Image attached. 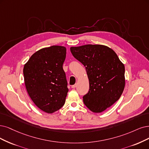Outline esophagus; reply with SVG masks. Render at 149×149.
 <instances>
[{"label":"esophagus","mask_w":149,"mask_h":149,"mask_svg":"<svg viewBox=\"0 0 149 149\" xmlns=\"http://www.w3.org/2000/svg\"><path fill=\"white\" fill-rule=\"evenodd\" d=\"M77 84H75V85H72V86H71V87L72 88H76V87H77Z\"/></svg>","instance_id":"obj_1"}]
</instances>
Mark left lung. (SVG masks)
I'll list each match as a JSON object with an SVG mask.
<instances>
[{"label":"left lung","instance_id":"obj_1","mask_svg":"<svg viewBox=\"0 0 149 149\" xmlns=\"http://www.w3.org/2000/svg\"><path fill=\"white\" fill-rule=\"evenodd\" d=\"M74 57L83 64L90 89L83 96L85 105L95 113L103 112L119 100L123 91L125 66L111 48L101 45L70 47Z\"/></svg>","mask_w":149,"mask_h":149}]
</instances>
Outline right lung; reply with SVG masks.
<instances>
[{
	"label": "right lung",
	"instance_id": "1",
	"mask_svg": "<svg viewBox=\"0 0 149 149\" xmlns=\"http://www.w3.org/2000/svg\"><path fill=\"white\" fill-rule=\"evenodd\" d=\"M65 56L64 47L53 45L33 54L24 66L27 93L36 105L48 113L64 106L69 91L63 68Z\"/></svg>",
	"mask_w": 149,
	"mask_h": 149
}]
</instances>
